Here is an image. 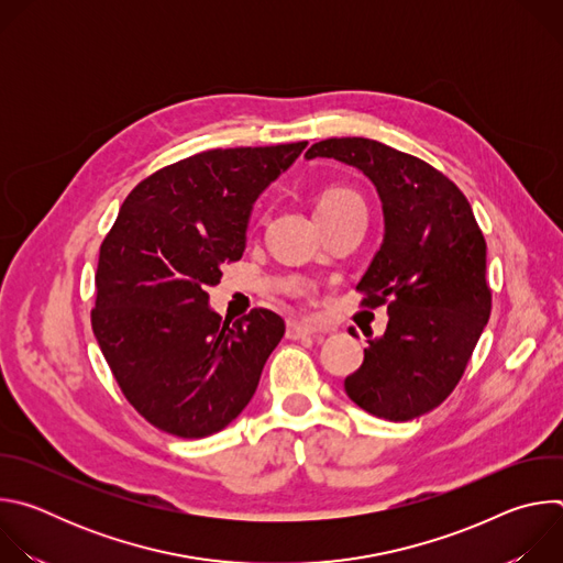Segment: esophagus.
<instances>
[{"mask_svg": "<svg viewBox=\"0 0 563 563\" xmlns=\"http://www.w3.org/2000/svg\"><path fill=\"white\" fill-rule=\"evenodd\" d=\"M313 334H318V328L311 323H305V320H291V323L287 325V339H291V341L307 339Z\"/></svg>", "mask_w": 563, "mask_h": 563, "instance_id": "esophagus-1", "label": "esophagus"}]
</instances>
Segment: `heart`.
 <instances>
[{
    "label": "heart",
    "mask_w": 563,
    "mask_h": 563,
    "mask_svg": "<svg viewBox=\"0 0 563 563\" xmlns=\"http://www.w3.org/2000/svg\"><path fill=\"white\" fill-rule=\"evenodd\" d=\"M347 200H358L352 191H345V189H330L325 191L323 196H320L318 200V207L316 209H325V207H336L341 202H347Z\"/></svg>",
    "instance_id": "obj_1"
}]
</instances>
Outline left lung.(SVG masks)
Returning <instances> with one entry per match:
<instances>
[{"label": "left lung", "instance_id": "1", "mask_svg": "<svg viewBox=\"0 0 563 563\" xmlns=\"http://www.w3.org/2000/svg\"><path fill=\"white\" fill-rule=\"evenodd\" d=\"M305 157L354 167L383 209V243L356 289L374 307L387 302L389 320L367 339L345 391L378 419H417L456 387L490 318L484 233L459 187L415 155L367 137H330Z\"/></svg>", "mask_w": 563, "mask_h": 563}]
</instances>
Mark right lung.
<instances>
[{
  "instance_id": "right-lung-1",
  "label": "right lung",
  "mask_w": 563,
  "mask_h": 563,
  "mask_svg": "<svg viewBox=\"0 0 563 563\" xmlns=\"http://www.w3.org/2000/svg\"><path fill=\"white\" fill-rule=\"evenodd\" d=\"M307 142L213 148L142 180L98 263V345L129 404L157 430L202 439L252 400L285 334L269 309L222 318L207 289L238 261L261 194Z\"/></svg>"
}]
</instances>
